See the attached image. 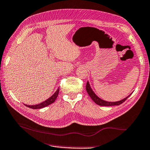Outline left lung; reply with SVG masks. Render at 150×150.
Segmentation results:
<instances>
[{
	"mask_svg": "<svg viewBox=\"0 0 150 150\" xmlns=\"http://www.w3.org/2000/svg\"><path fill=\"white\" fill-rule=\"evenodd\" d=\"M86 91L87 92H88V95H89V96L91 97V98L94 101V102H95V103H96L97 105H100V106H114V105H120V104L123 103L125 100H126L128 97H129L132 94L130 93L129 95H128V96H127L126 98H123V100H120V101H117V102H107V101H105L103 100L102 99L100 98L99 97L97 96L96 94L95 93V92H94L93 91V89L91 88V86H90V83L88 81L87 82V84H86Z\"/></svg>",
	"mask_w": 150,
	"mask_h": 150,
	"instance_id": "obj_1",
	"label": "left lung"
}]
</instances>
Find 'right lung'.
<instances>
[{
  "label": "right lung",
  "mask_w": 150,
  "mask_h": 150,
  "mask_svg": "<svg viewBox=\"0 0 150 150\" xmlns=\"http://www.w3.org/2000/svg\"><path fill=\"white\" fill-rule=\"evenodd\" d=\"M59 92V88H57V91H55L53 95L51 96L49 98H48L47 100H46L44 102H41L39 104H37V105H25V106H27V107H29L30 109H41V108H43L47 107L48 105H50L52 103H54L55 100H56L57 97L58 96V94Z\"/></svg>",
  "instance_id": "1"
}]
</instances>
